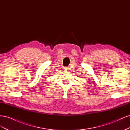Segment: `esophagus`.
I'll return each instance as SVG.
<instances>
[{
  "label": "esophagus",
  "instance_id": "34e87169",
  "mask_svg": "<svg viewBox=\"0 0 130 130\" xmlns=\"http://www.w3.org/2000/svg\"><path fill=\"white\" fill-rule=\"evenodd\" d=\"M64 69H66V70H67L68 69V68H67V67H66Z\"/></svg>",
  "mask_w": 130,
  "mask_h": 130
}]
</instances>
